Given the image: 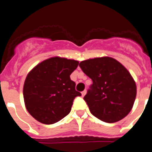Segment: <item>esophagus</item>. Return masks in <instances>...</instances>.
Returning <instances> with one entry per match:
<instances>
[{
  "label": "esophagus",
  "mask_w": 152,
  "mask_h": 152,
  "mask_svg": "<svg viewBox=\"0 0 152 152\" xmlns=\"http://www.w3.org/2000/svg\"><path fill=\"white\" fill-rule=\"evenodd\" d=\"M86 94H87V91H86V90H84V91H83L82 92H81V94H82L83 96H84Z\"/></svg>",
  "instance_id": "34e87169"
}]
</instances>
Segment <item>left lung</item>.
<instances>
[{
  "label": "left lung",
  "instance_id": "8db88e82",
  "mask_svg": "<svg viewBox=\"0 0 152 152\" xmlns=\"http://www.w3.org/2000/svg\"><path fill=\"white\" fill-rule=\"evenodd\" d=\"M79 66L93 81L84 97L91 113L109 123L127 116L136 96L135 82L128 70L110 57L85 60Z\"/></svg>",
  "mask_w": 152,
  "mask_h": 152
}]
</instances>
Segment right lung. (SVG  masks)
Segmentation results:
<instances>
[{
    "instance_id": "1",
    "label": "right lung",
    "mask_w": 152,
    "mask_h": 152,
    "mask_svg": "<svg viewBox=\"0 0 152 152\" xmlns=\"http://www.w3.org/2000/svg\"><path fill=\"white\" fill-rule=\"evenodd\" d=\"M79 62L54 57L37 64L26 76L23 98L31 116L44 124H53L68 115L75 98L81 96L75 90L70 75Z\"/></svg>"
}]
</instances>
